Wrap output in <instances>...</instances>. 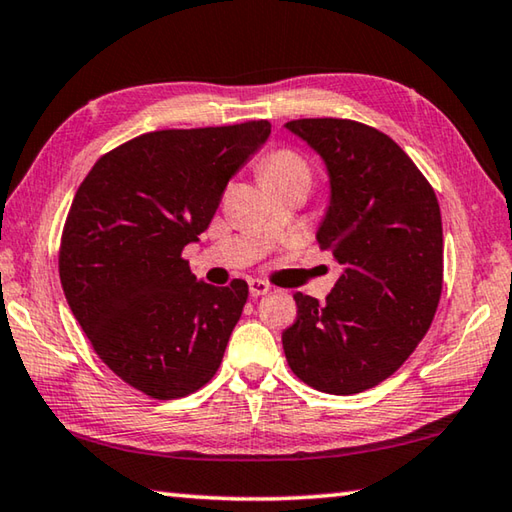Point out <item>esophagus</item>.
I'll return each instance as SVG.
<instances>
[{
    "mask_svg": "<svg viewBox=\"0 0 512 512\" xmlns=\"http://www.w3.org/2000/svg\"><path fill=\"white\" fill-rule=\"evenodd\" d=\"M248 291L253 298H259V296H266V293L271 291V287H268L264 280H248Z\"/></svg>",
    "mask_w": 512,
    "mask_h": 512,
    "instance_id": "1",
    "label": "esophagus"
}]
</instances>
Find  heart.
I'll return each mask as SVG.
<instances>
[{"mask_svg":"<svg viewBox=\"0 0 512 512\" xmlns=\"http://www.w3.org/2000/svg\"><path fill=\"white\" fill-rule=\"evenodd\" d=\"M259 173H262L266 187L284 185L291 183V180H307L309 183L311 176L307 160L291 149H277L273 153H268L266 158L259 162Z\"/></svg>","mask_w":512,"mask_h":512,"instance_id":"obj_1","label":"heart"}]
</instances>
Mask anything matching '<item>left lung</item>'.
Wrapping results in <instances>:
<instances>
[{"label": "left lung", "instance_id": "8db88e82", "mask_svg": "<svg viewBox=\"0 0 512 512\" xmlns=\"http://www.w3.org/2000/svg\"><path fill=\"white\" fill-rule=\"evenodd\" d=\"M291 131L325 164L320 250L343 266L325 305L296 293L282 334L293 375L323 393L377 386L409 359L443 291V221L427 178L391 137L350 119H296Z\"/></svg>", "mask_w": 512, "mask_h": 512}]
</instances>
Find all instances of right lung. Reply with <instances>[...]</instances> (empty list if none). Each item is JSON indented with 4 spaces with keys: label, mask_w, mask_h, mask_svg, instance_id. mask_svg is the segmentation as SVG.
Wrapping results in <instances>:
<instances>
[{
    "label": "right lung",
    "mask_w": 512,
    "mask_h": 512,
    "mask_svg": "<svg viewBox=\"0 0 512 512\" xmlns=\"http://www.w3.org/2000/svg\"><path fill=\"white\" fill-rule=\"evenodd\" d=\"M268 121L155 131L103 155L69 207L58 271L101 361L137 391L176 400L219 370L248 284L212 287L183 248L262 149Z\"/></svg>",
    "instance_id": "1"
}]
</instances>
